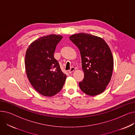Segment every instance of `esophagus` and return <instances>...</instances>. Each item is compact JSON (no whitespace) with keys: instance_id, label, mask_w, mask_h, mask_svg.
<instances>
[{"instance_id":"obj_1","label":"esophagus","mask_w":135,"mask_h":135,"mask_svg":"<svg viewBox=\"0 0 135 135\" xmlns=\"http://www.w3.org/2000/svg\"><path fill=\"white\" fill-rule=\"evenodd\" d=\"M75 70V68L72 67L71 68H70V69L68 70V72H69V73H71L73 72Z\"/></svg>"}]
</instances>
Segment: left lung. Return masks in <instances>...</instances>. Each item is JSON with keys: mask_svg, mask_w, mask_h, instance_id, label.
Wrapping results in <instances>:
<instances>
[{"mask_svg": "<svg viewBox=\"0 0 135 135\" xmlns=\"http://www.w3.org/2000/svg\"><path fill=\"white\" fill-rule=\"evenodd\" d=\"M69 39L81 55L84 78L79 83L80 89L91 96L101 94L109 84L113 70L109 47L102 38L85 33L73 34Z\"/></svg>", "mask_w": 135, "mask_h": 135, "instance_id": "left-lung-1", "label": "left lung"}]
</instances>
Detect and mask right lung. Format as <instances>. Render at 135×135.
<instances>
[{"label":"right lung","mask_w":135,"mask_h":135,"mask_svg":"<svg viewBox=\"0 0 135 135\" xmlns=\"http://www.w3.org/2000/svg\"><path fill=\"white\" fill-rule=\"evenodd\" d=\"M62 38L56 34L40 37L33 41L26 51L25 64L28 79L34 89L44 96L51 97L59 93L66 79L54 57Z\"/></svg>","instance_id":"1"}]
</instances>
